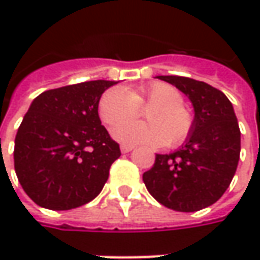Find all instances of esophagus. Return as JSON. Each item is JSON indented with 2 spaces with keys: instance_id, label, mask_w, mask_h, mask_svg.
Masks as SVG:
<instances>
[{
  "instance_id": "esophagus-1",
  "label": "esophagus",
  "mask_w": 260,
  "mask_h": 260,
  "mask_svg": "<svg viewBox=\"0 0 260 260\" xmlns=\"http://www.w3.org/2000/svg\"><path fill=\"white\" fill-rule=\"evenodd\" d=\"M120 149H121V152H123V153H128V152H132V150L135 149V146H132V145H121V146H120Z\"/></svg>"
}]
</instances>
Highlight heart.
Returning <instances> with one entry per match:
<instances>
[{
  "label": "heart",
  "mask_w": 260,
  "mask_h": 260,
  "mask_svg": "<svg viewBox=\"0 0 260 260\" xmlns=\"http://www.w3.org/2000/svg\"><path fill=\"white\" fill-rule=\"evenodd\" d=\"M182 103L181 92L160 81L130 89L113 86L101 95L98 114L108 127L121 123L113 130V136L124 145L164 146L166 143L175 147L182 145L194 128V115ZM140 108L148 109L146 115L149 123L127 122L138 116Z\"/></svg>",
  "instance_id": "1"
}]
</instances>
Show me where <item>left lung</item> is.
<instances>
[{"mask_svg":"<svg viewBox=\"0 0 260 260\" xmlns=\"http://www.w3.org/2000/svg\"><path fill=\"white\" fill-rule=\"evenodd\" d=\"M194 105V128L185 145L156 155L143 174L147 191L175 211L192 213L214 204L232 182L240 157V128L233 105L220 89L186 76H157Z\"/></svg>","mask_w":260,"mask_h":260,"instance_id":"8db88e82","label":"left lung"}]
</instances>
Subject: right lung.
Returning a JSON list of instances; mask_svg holds the SVG:
<instances>
[{
  "label": "right lung",
  "mask_w": 260,
  "mask_h": 260,
  "mask_svg": "<svg viewBox=\"0 0 260 260\" xmlns=\"http://www.w3.org/2000/svg\"><path fill=\"white\" fill-rule=\"evenodd\" d=\"M113 81H89L36 96L14 145V169L24 192L49 210H72L92 201L121 152L98 115Z\"/></svg>",
  "instance_id": "obj_1"
}]
</instances>
